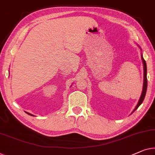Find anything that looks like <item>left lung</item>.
I'll use <instances>...</instances> for the list:
<instances>
[{"label":"left lung","instance_id":"obj_1","mask_svg":"<svg viewBox=\"0 0 155 155\" xmlns=\"http://www.w3.org/2000/svg\"><path fill=\"white\" fill-rule=\"evenodd\" d=\"M142 60H143V68H144V82H143V91H142V94H141V96L140 98V100H139V101L137 105H136V107H135V109H134V112L136 110V109L138 108V107L140 106V104H142L143 100H144L145 98V94H146V91H147V65H146V62L143 59V57H142Z\"/></svg>","mask_w":155,"mask_h":155}]
</instances>
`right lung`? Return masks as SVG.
I'll return each mask as SVG.
<instances>
[{
    "label": "right lung",
    "mask_w": 155,
    "mask_h": 155,
    "mask_svg": "<svg viewBox=\"0 0 155 155\" xmlns=\"http://www.w3.org/2000/svg\"><path fill=\"white\" fill-rule=\"evenodd\" d=\"M27 113L28 115H31V114H30V113Z\"/></svg>",
    "instance_id": "right-lung-1"
}]
</instances>
